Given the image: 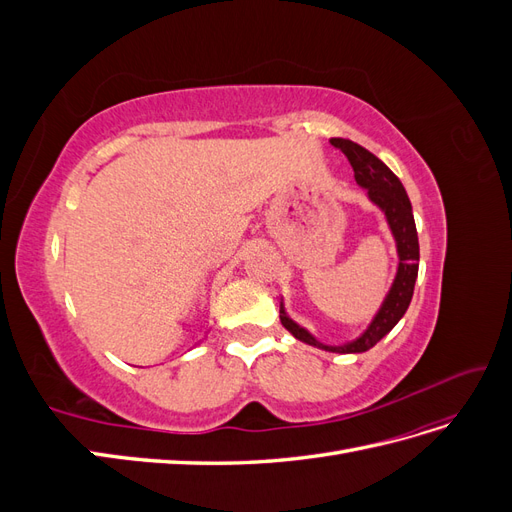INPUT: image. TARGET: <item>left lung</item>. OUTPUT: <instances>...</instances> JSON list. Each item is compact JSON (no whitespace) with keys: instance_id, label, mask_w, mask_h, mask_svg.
<instances>
[{"instance_id":"left-lung-1","label":"left lung","mask_w":512,"mask_h":512,"mask_svg":"<svg viewBox=\"0 0 512 512\" xmlns=\"http://www.w3.org/2000/svg\"><path fill=\"white\" fill-rule=\"evenodd\" d=\"M331 145L337 147L350 160L356 183H359L367 192L369 203L376 205L384 213L386 224H389L391 235L395 239V250H397L395 280L389 292H386L382 305L378 307L376 316L367 324V329L348 344L329 346V344L318 342L312 333L303 329L301 324H297L288 316L284 299L280 301V320L284 324V329L292 333V337H297L299 342L307 346H314L327 352H337V354H359L374 348L380 339L384 335H389L395 324L404 318L414 294V284L418 277V258H421V254H418V235H416L410 198L404 190V185H401V181L395 177L393 170L382 160H378L374 153L348 141V138H331Z\"/></svg>"}]
</instances>
